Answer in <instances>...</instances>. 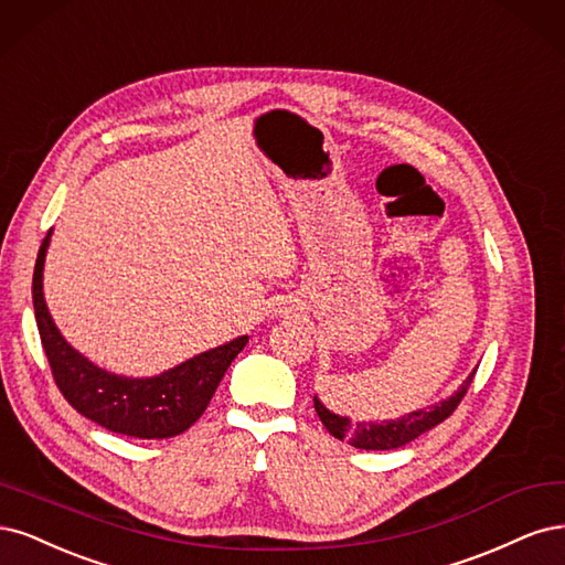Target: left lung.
Segmentation results:
<instances>
[{"mask_svg":"<svg viewBox=\"0 0 565 565\" xmlns=\"http://www.w3.org/2000/svg\"><path fill=\"white\" fill-rule=\"evenodd\" d=\"M475 375H477V371H471L469 377L462 382V387L450 398H446V402L436 404L431 408L408 413L404 417H398V420L380 423V425L377 423H352L350 417H340L331 411H326L317 396H315V411L319 415V420L323 423V427L329 429L335 439L348 441L350 446L363 448V450H392V448H402V446L411 444L413 439H417V436L425 434L427 429L436 427L439 423H444L446 417H450L452 411L460 406Z\"/></svg>","mask_w":565,"mask_h":565,"instance_id":"1","label":"left lung"}]
</instances>
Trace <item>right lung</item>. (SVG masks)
Masks as SVG:
<instances>
[{
    "mask_svg": "<svg viewBox=\"0 0 565 565\" xmlns=\"http://www.w3.org/2000/svg\"><path fill=\"white\" fill-rule=\"evenodd\" d=\"M49 236L51 232L44 236L34 263L32 302L51 375L65 402L96 425L136 439H169L190 429L211 404L225 371L246 348L248 338H236L157 377L134 380L94 366L63 340L46 309L42 269Z\"/></svg>",
    "mask_w": 565,
    "mask_h": 565,
    "instance_id": "add662e5",
    "label": "right lung"
}]
</instances>
